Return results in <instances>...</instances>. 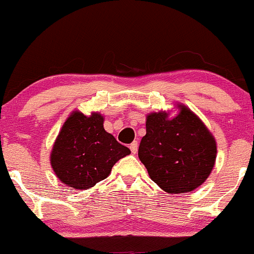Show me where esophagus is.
Returning a JSON list of instances; mask_svg holds the SVG:
<instances>
[{
  "label": "esophagus",
  "mask_w": 254,
  "mask_h": 254,
  "mask_svg": "<svg viewBox=\"0 0 254 254\" xmlns=\"http://www.w3.org/2000/svg\"><path fill=\"white\" fill-rule=\"evenodd\" d=\"M137 147H138V144H137V142H132V143L130 144V150L132 154H136L137 153Z\"/></svg>",
  "instance_id": "esophagus-1"
}]
</instances>
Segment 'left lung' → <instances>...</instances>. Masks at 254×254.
<instances>
[{
	"label": "left lung",
	"instance_id": "8db88e82",
	"mask_svg": "<svg viewBox=\"0 0 254 254\" xmlns=\"http://www.w3.org/2000/svg\"><path fill=\"white\" fill-rule=\"evenodd\" d=\"M147 133L138 157L154 183L168 193H186L208 179L216 160V141L190 109L179 105V113L147 116Z\"/></svg>",
	"mask_w": 254,
	"mask_h": 254
}]
</instances>
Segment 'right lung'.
Masks as SVG:
<instances>
[{"mask_svg": "<svg viewBox=\"0 0 254 254\" xmlns=\"http://www.w3.org/2000/svg\"><path fill=\"white\" fill-rule=\"evenodd\" d=\"M130 149L104 129L100 113L84 116L74 111L58 133L50 161L61 182L87 190L109 177L113 165Z\"/></svg>", "mask_w": 254, "mask_h": 254, "instance_id": "add662e5", "label": "right lung"}]
</instances>
